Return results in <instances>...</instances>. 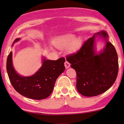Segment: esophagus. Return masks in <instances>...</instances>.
<instances>
[{
  "label": "esophagus",
  "instance_id": "34e87169",
  "mask_svg": "<svg viewBox=\"0 0 124 124\" xmlns=\"http://www.w3.org/2000/svg\"><path fill=\"white\" fill-rule=\"evenodd\" d=\"M70 63L67 61H66L64 63V66H65V67H66V68H69V67H70Z\"/></svg>",
  "mask_w": 124,
  "mask_h": 124
}]
</instances>
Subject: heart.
<instances>
[{"label": "heart", "instance_id": "b5f03b06", "mask_svg": "<svg viewBox=\"0 0 124 124\" xmlns=\"http://www.w3.org/2000/svg\"><path fill=\"white\" fill-rule=\"evenodd\" d=\"M82 43V39L81 38L75 39V37L73 34H67L60 37L54 41V44L56 47L59 49H64L70 46V51L73 52L77 50Z\"/></svg>", "mask_w": 124, "mask_h": 124}]
</instances>
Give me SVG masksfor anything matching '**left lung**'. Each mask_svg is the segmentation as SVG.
<instances>
[{
    "label": "left lung",
    "mask_w": 124,
    "mask_h": 124,
    "mask_svg": "<svg viewBox=\"0 0 124 124\" xmlns=\"http://www.w3.org/2000/svg\"><path fill=\"white\" fill-rule=\"evenodd\" d=\"M98 35L106 42V46L99 54L94 50L95 38ZM108 38L105 31L96 33L84 42L78 51L67 56V60L76 71L78 91L83 96L92 97L104 93L116 80L118 57Z\"/></svg>",
    "instance_id": "obj_1"
}]
</instances>
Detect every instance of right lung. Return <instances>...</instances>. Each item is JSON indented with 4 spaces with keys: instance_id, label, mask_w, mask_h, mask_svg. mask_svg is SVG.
<instances>
[{
    "instance_id": "1",
    "label": "right lung",
    "mask_w": 124,
    "mask_h": 124,
    "mask_svg": "<svg viewBox=\"0 0 124 124\" xmlns=\"http://www.w3.org/2000/svg\"><path fill=\"white\" fill-rule=\"evenodd\" d=\"M20 39H16L13 44ZM64 62V57L56 61L44 58L41 67L35 74L22 77L15 70L11 51L7 58V70L10 83L17 92L31 99L43 100L51 95L56 79L65 70Z\"/></svg>"
}]
</instances>
